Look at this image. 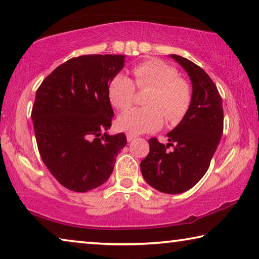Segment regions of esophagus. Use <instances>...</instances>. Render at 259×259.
<instances>
[{"label":"esophagus","mask_w":259,"mask_h":259,"mask_svg":"<svg viewBox=\"0 0 259 259\" xmlns=\"http://www.w3.org/2000/svg\"><path fill=\"white\" fill-rule=\"evenodd\" d=\"M126 138H127V141H128V142H131V141H132V140H134V139H135V138H137V137H135V135H134V134L127 133V134H126Z\"/></svg>","instance_id":"34e87169"}]
</instances>
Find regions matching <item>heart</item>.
Returning a JSON list of instances; mask_svg holds the SVG:
<instances>
[{
  "mask_svg": "<svg viewBox=\"0 0 259 259\" xmlns=\"http://www.w3.org/2000/svg\"><path fill=\"white\" fill-rule=\"evenodd\" d=\"M134 82L124 73H118L110 80L108 96L118 110L132 105L135 87L139 90L150 88L145 99L148 107L133 108L122 112L117 119L118 128L131 134H141L158 130L164 122L178 121L185 116L192 103L193 92L189 82L179 77L175 66L157 58H151L134 65Z\"/></svg>",
  "mask_w": 259,
  "mask_h": 259,
  "instance_id": "b5f03b06",
  "label": "heart"
}]
</instances>
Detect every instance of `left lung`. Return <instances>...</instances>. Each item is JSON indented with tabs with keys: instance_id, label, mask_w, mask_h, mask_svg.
Listing matches in <instances>:
<instances>
[{
	"instance_id": "left-lung-1",
	"label": "left lung",
	"mask_w": 259,
	"mask_h": 259,
	"mask_svg": "<svg viewBox=\"0 0 259 259\" xmlns=\"http://www.w3.org/2000/svg\"><path fill=\"white\" fill-rule=\"evenodd\" d=\"M171 57L192 80V103L179 125L167 133L166 146L156 138L149 139V154L140 167L151 187L180 194L194 187L209 168L223 135L224 110L222 96L206 72L187 58Z\"/></svg>"
}]
</instances>
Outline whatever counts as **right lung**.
I'll use <instances>...</instances> for the list:
<instances>
[{
  "label": "right lung",
  "mask_w": 259,
  "mask_h": 259,
  "mask_svg": "<svg viewBox=\"0 0 259 259\" xmlns=\"http://www.w3.org/2000/svg\"><path fill=\"white\" fill-rule=\"evenodd\" d=\"M124 55H83L56 67L37 88L32 109L40 156L59 184L84 193L109 179L126 135H109L110 80Z\"/></svg>",
  "instance_id": "obj_1"
}]
</instances>
